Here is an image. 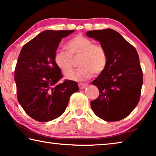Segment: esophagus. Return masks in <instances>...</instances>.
<instances>
[{
  "mask_svg": "<svg viewBox=\"0 0 156 156\" xmlns=\"http://www.w3.org/2000/svg\"><path fill=\"white\" fill-rule=\"evenodd\" d=\"M88 85L87 84H85V83H79L78 84V86H79V88L80 89H84L87 87Z\"/></svg>",
  "mask_w": 156,
  "mask_h": 156,
  "instance_id": "1",
  "label": "esophagus"
}]
</instances>
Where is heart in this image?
Returning a JSON list of instances; mask_svg holds the SVG:
<instances>
[{"label":"heart","instance_id":"b5f03b06","mask_svg":"<svg viewBox=\"0 0 156 156\" xmlns=\"http://www.w3.org/2000/svg\"><path fill=\"white\" fill-rule=\"evenodd\" d=\"M66 52L57 51L54 55V62L64 75L71 76L73 72L72 60L79 56V68L70 78L83 81L90 78L94 72L98 74L104 70L108 62L105 48L98 44H94L91 39L82 35L71 38L65 44Z\"/></svg>","mask_w":156,"mask_h":156}]
</instances>
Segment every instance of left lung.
Wrapping results in <instances>:
<instances>
[{
	"mask_svg": "<svg viewBox=\"0 0 156 156\" xmlns=\"http://www.w3.org/2000/svg\"><path fill=\"white\" fill-rule=\"evenodd\" d=\"M86 35L99 41L108 56L105 68L94 80L99 90L91 101L95 115L107 122L126 117L139 102L143 73L136 49L118 33L108 28L91 30Z\"/></svg>",
	"mask_w": 156,
	"mask_h": 156,
	"instance_id": "obj_1",
	"label": "left lung"
}]
</instances>
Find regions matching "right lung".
<instances>
[{"label": "right lung", "instance_id": "add662e5", "mask_svg": "<svg viewBox=\"0 0 156 156\" xmlns=\"http://www.w3.org/2000/svg\"><path fill=\"white\" fill-rule=\"evenodd\" d=\"M75 31L45 30L23 46L14 71L19 103L30 117L40 122L61 116L69 98L79 90L77 83L65 80L54 62L62 39Z\"/></svg>", "mask_w": 156, "mask_h": 156}]
</instances>
